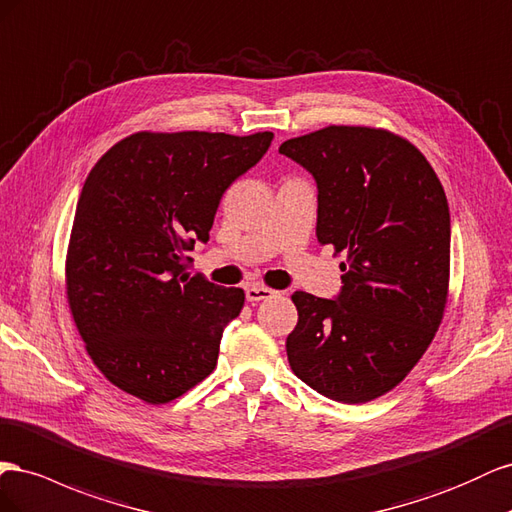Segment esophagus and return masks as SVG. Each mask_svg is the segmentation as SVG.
<instances>
[{
  "instance_id": "obj_1",
  "label": "esophagus",
  "mask_w": 512,
  "mask_h": 512,
  "mask_svg": "<svg viewBox=\"0 0 512 512\" xmlns=\"http://www.w3.org/2000/svg\"><path fill=\"white\" fill-rule=\"evenodd\" d=\"M276 294V291H272V289H268V287H264V285H251V287H246V300L251 302V304H255V302H259V300H268V298H272Z\"/></svg>"
}]
</instances>
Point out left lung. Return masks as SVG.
<instances>
[{"instance_id":"left-lung-1","label":"left lung","mask_w":512,"mask_h":512,"mask_svg":"<svg viewBox=\"0 0 512 512\" xmlns=\"http://www.w3.org/2000/svg\"><path fill=\"white\" fill-rule=\"evenodd\" d=\"M281 154L317 184V242L343 253L332 300L296 291L291 369L324 397L367 403L414 369L440 326L450 212L433 167L388 130L328 126Z\"/></svg>"}]
</instances>
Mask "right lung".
<instances>
[{
  "mask_svg": "<svg viewBox=\"0 0 512 512\" xmlns=\"http://www.w3.org/2000/svg\"><path fill=\"white\" fill-rule=\"evenodd\" d=\"M274 135L137 133L87 175L72 223L66 294L87 354L111 384L169 403L208 377L244 291L188 276L227 188Z\"/></svg>",
  "mask_w": 512,
  "mask_h": 512,
  "instance_id": "obj_1",
  "label": "right lung"
}]
</instances>
